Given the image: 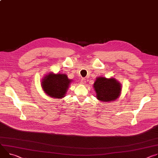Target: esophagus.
Wrapping results in <instances>:
<instances>
[{
    "label": "esophagus",
    "mask_w": 158,
    "mask_h": 158,
    "mask_svg": "<svg viewBox=\"0 0 158 158\" xmlns=\"http://www.w3.org/2000/svg\"><path fill=\"white\" fill-rule=\"evenodd\" d=\"M81 83L82 84H85V78H82V79H81Z\"/></svg>",
    "instance_id": "34e87169"
}]
</instances>
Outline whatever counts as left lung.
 I'll return each instance as SVG.
<instances>
[{
	"label": "left lung",
	"mask_w": 158,
	"mask_h": 158,
	"mask_svg": "<svg viewBox=\"0 0 158 158\" xmlns=\"http://www.w3.org/2000/svg\"><path fill=\"white\" fill-rule=\"evenodd\" d=\"M93 86L97 98L104 102L114 101L121 92L120 84L114 78L99 77L96 79Z\"/></svg>",
	"instance_id": "obj_1"
}]
</instances>
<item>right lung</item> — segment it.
I'll return each instance as SVG.
<instances>
[{"label":"right lung","instance_id":"right-lung-1","mask_svg":"<svg viewBox=\"0 0 158 158\" xmlns=\"http://www.w3.org/2000/svg\"><path fill=\"white\" fill-rule=\"evenodd\" d=\"M70 82L66 74L50 73L46 76L41 84L43 89L48 96L61 98L66 93Z\"/></svg>","mask_w":158,"mask_h":158}]
</instances>
